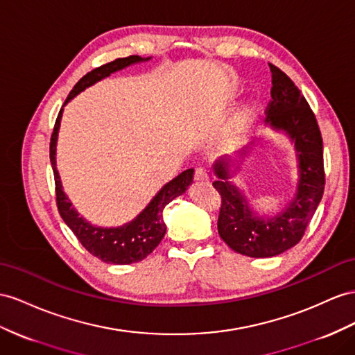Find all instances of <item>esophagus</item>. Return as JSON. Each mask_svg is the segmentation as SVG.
Here are the masks:
<instances>
[{"mask_svg":"<svg viewBox=\"0 0 355 355\" xmlns=\"http://www.w3.org/2000/svg\"><path fill=\"white\" fill-rule=\"evenodd\" d=\"M208 172H207V169H204V168H198L196 171H195V181L196 183H208Z\"/></svg>","mask_w":355,"mask_h":355,"instance_id":"34e87169","label":"esophagus"}]
</instances>
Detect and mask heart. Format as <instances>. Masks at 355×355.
Here are the masks:
<instances>
[{
    "mask_svg": "<svg viewBox=\"0 0 355 355\" xmlns=\"http://www.w3.org/2000/svg\"><path fill=\"white\" fill-rule=\"evenodd\" d=\"M252 120H253V109L252 107L244 109L241 115L237 118V121H235V130H237L239 133L246 132L248 127L252 123Z\"/></svg>",
    "mask_w": 355,
    "mask_h": 355,
    "instance_id": "1",
    "label": "heart"
}]
</instances>
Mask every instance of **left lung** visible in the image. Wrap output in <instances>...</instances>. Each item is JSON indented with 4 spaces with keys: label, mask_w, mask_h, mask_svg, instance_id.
Segmentation results:
<instances>
[{
    "label": "left lung",
    "mask_w": 355,
    "mask_h": 355,
    "mask_svg": "<svg viewBox=\"0 0 355 355\" xmlns=\"http://www.w3.org/2000/svg\"><path fill=\"white\" fill-rule=\"evenodd\" d=\"M271 100L266 109V123L284 132L293 141L298 160L297 193L284 211L275 217H261L253 211L246 196L231 181V159L225 156L213 165L217 180L214 189L222 198L217 230L228 246L252 258H270L285 252L303 239L306 226L321 202L325 186L322 136L315 114L302 91L279 67L270 64ZM257 147L248 145L241 156Z\"/></svg>",
    "instance_id": "1"
}]
</instances>
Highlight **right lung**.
<instances>
[{"label":"right lung","instance_id":"right-lung-1","mask_svg":"<svg viewBox=\"0 0 355 355\" xmlns=\"http://www.w3.org/2000/svg\"><path fill=\"white\" fill-rule=\"evenodd\" d=\"M148 58H141L139 55H130L125 58H116L115 61L107 62V64L100 66L94 70L88 71L85 76L78 80V84L70 91L64 105H67L71 98L80 91L91 87L93 84L107 78L114 71L121 70L130 64H136L141 61H148ZM62 105V106H64ZM62 115V107L57 116L55 125L51 136L49 145V157L52 163L53 178H55V195H57V207L58 211L66 222L69 228L73 231L79 243L91 253V255L102 259L106 264H132V262L142 261L147 258L150 253L156 249L162 239L165 237L166 225L163 220V210L165 207L175 199L177 196L183 195L189 184L193 180V169H186L181 172L178 177L171 180L160 189V192L151 199V202L144 208V211L138 214L129 223L118 228H100V226L91 225L71 205L69 198L66 196L64 190L61 186V180L57 171L55 151H57V136L60 129V121Z\"/></svg>","mask_w":355,"mask_h":355}]
</instances>
